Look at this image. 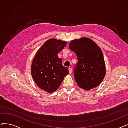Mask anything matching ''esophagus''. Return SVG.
<instances>
[{
  "label": "esophagus",
  "mask_w": 128,
  "mask_h": 128,
  "mask_svg": "<svg viewBox=\"0 0 128 128\" xmlns=\"http://www.w3.org/2000/svg\"><path fill=\"white\" fill-rule=\"evenodd\" d=\"M68 70H69V72H70V74H72V68H68Z\"/></svg>",
  "instance_id": "obj_1"
}]
</instances>
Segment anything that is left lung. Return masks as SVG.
<instances>
[{
  "instance_id": "obj_1",
  "label": "left lung",
  "mask_w": 128,
  "mask_h": 128,
  "mask_svg": "<svg viewBox=\"0 0 128 128\" xmlns=\"http://www.w3.org/2000/svg\"><path fill=\"white\" fill-rule=\"evenodd\" d=\"M68 46L78 58L74 72L78 86L85 90L98 86L106 74L103 54L99 46L86 37L72 40Z\"/></svg>"
}]
</instances>
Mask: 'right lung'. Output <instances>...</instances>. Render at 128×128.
<instances>
[{
	"instance_id": "right-lung-1",
	"label": "right lung",
	"mask_w": 128,
	"mask_h": 128,
	"mask_svg": "<svg viewBox=\"0 0 128 128\" xmlns=\"http://www.w3.org/2000/svg\"><path fill=\"white\" fill-rule=\"evenodd\" d=\"M66 44L59 39L47 40L32 60V77L39 88L48 93L56 91L69 73L68 68L62 65V59L58 56Z\"/></svg>"
}]
</instances>
